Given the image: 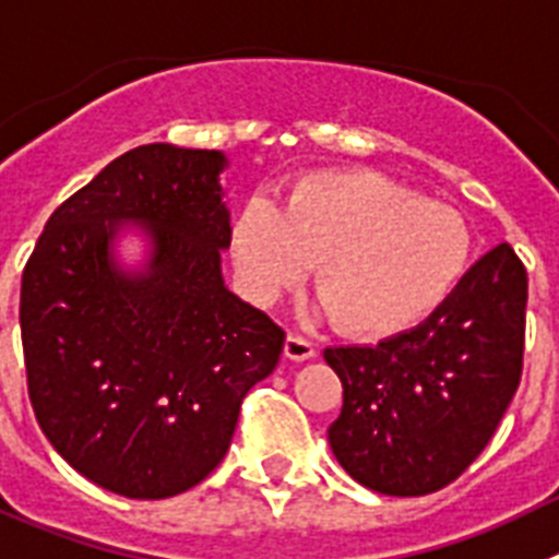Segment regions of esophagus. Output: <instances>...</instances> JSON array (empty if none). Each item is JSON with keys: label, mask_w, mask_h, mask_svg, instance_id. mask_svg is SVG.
<instances>
[{"label": "esophagus", "mask_w": 559, "mask_h": 559, "mask_svg": "<svg viewBox=\"0 0 559 559\" xmlns=\"http://www.w3.org/2000/svg\"><path fill=\"white\" fill-rule=\"evenodd\" d=\"M284 354L289 360H312L314 354H318V346H314L312 340L300 337V334H286V343H284Z\"/></svg>", "instance_id": "34e87169"}]
</instances>
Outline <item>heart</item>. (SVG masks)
Instances as JSON below:
<instances>
[{
	"label": "heart",
	"instance_id": "heart-1",
	"mask_svg": "<svg viewBox=\"0 0 559 559\" xmlns=\"http://www.w3.org/2000/svg\"><path fill=\"white\" fill-rule=\"evenodd\" d=\"M250 289L273 300L314 264L312 286L343 332L388 337L448 300L469 261V230L380 174H329L295 188L278 213L250 207L233 227Z\"/></svg>",
	"mask_w": 559,
	"mask_h": 559
}]
</instances>
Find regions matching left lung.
<instances>
[{
	"instance_id": "1",
	"label": "left lung",
	"mask_w": 559,
	"mask_h": 559,
	"mask_svg": "<svg viewBox=\"0 0 559 559\" xmlns=\"http://www.w3.org/2000/svg\"><path fill=\"white\" fill-rule=\"evenodd\" d=\"M526 298V266L503 241L416 329L323 352L343 382L329 444L354 481L416 498L481 455L521 385Z\"/></svg>"
}]
</instances>
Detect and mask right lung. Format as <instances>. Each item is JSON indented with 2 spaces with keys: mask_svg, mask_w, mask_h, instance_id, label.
Here are the masks:
<instances>
[{
  "mask_svg": "<svg viewBox=\"0 0 559 559\" xmlns=\"http://www.w3.org/2000/svg\"><path fill=\"white\" fill-rule=\"evenodd\" d=\"M222 152L138 145L52 211L22 273L27 394L72 469L159 501L219 467L241 402L273 373L284 329L222 281L230 245ZM145 221V276L108 259L114 222Z\"/></svg>",
  "mask_w": 559,
  "mask_h": 559,
  "instance_id": "obj_1",
  "label": "right lung"
}]
</instances>
